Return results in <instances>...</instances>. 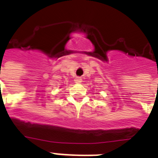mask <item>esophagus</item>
<instances>
[{"label": "esophagus", "instance_id": "obj_1", "mask_svg": "<svg viewBox=\"0 0 158 158\" xmlns=\"http://www.w3.org/2000/svg\"><path fill=\"white\" fill-rule=\"evenodd\" d=\"M74 82H75L76 84H81L82 79L81 78H79V77H76V78L74 79Z\"/></svg>", "mask_w": 158, "mask_h": 158}]
</instances>
